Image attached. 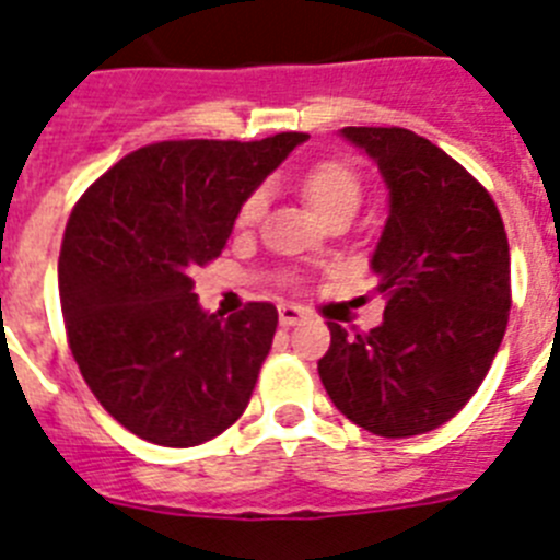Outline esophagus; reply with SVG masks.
Returning a JSON list of instances; mask_svg holds the SVG:
<instances>
[{"mask_svg": "<svg viewBox=\"0 0 560 560\" xmlns=\"http://www.w3.org/2000/svg\"><path fill=\"white\" fill-rule=\"evenodd\" d=\"M277 314H280V325L283 328H291V325H300L303 319H308V311L294 303H280L277 305Z\"/></svg>", "mask_w": 560, "mask_h": 560, "instance_id": "obj_1", "label": "esophagus"}]
</instances>
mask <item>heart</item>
<instances>
[{
	"label": "heart",
	"instance_id": "heart-1",
	"mask_svg": "<svg viewBox=\"0 0 560 560\" xmlns=\"http://www.w3.org/2000/svg\"><path fill=\"white\" fill-rule=\"evenodd\" d=\"M303 196L311 210L323 221L339 219V215L353 219L361 205V196H364V182H361V173L350 162L323 160L308 167V173L303 176ZM264 190L249 192L241 210H237V224L257 221V215L264 212Z\"/></svg>",
	"mask_w": 560,
	"mask_h": 560
}]
</instances>
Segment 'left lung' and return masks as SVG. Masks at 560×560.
Segmentation results:
<instances>
[{
	"instance_id": "left-lung-1",
	"label": "left lung",
	"mask_w": 560,
	"mask_h": 560,
	"mask_svg": "<svg viewBox=\"0 0 560 560\" xmlns=\"http://www.w3.org/2000/svg\"><path fill=\"white\" fill-rule=\"evenodd\" d=\"M339 133L378 165L389 190L370 257L387 308L370 334L330 323L316 368L355 427L412 438L454 418L491 370L511 311L508 235L488 190L434 142L407 128Z\"/></svg>"
}]
</instances>
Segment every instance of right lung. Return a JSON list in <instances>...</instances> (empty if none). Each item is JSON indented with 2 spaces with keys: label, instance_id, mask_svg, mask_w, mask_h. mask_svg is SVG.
Returning a JSON list of instances; mask_svg holds the SVG:
<instances>
[{
  "label": "right lung",
  "instance_id": "1",
  "mask_svg": "<svg viewBox=\"0 0 560 560\" xmlns=\"http://www.w3.org/2000/svg\"><path fill=\"white\" fill-rule=\"evenodd\" d=\"M308 133L156 142L83 192L58 257L69 348L103 409L137 438L187 448L241 415L277 330L271 303L199 305L192 269L221 255L249 192Z\"/></svg>",
  "mask_w": 560,
  "mask_h": 560
}]
</instances>
